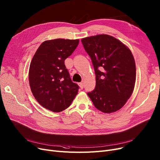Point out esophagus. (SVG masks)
I'll use <instances>...</instances> for the list:
<instances>
[{
	"label": "esophagus",
	"instance_id": "esophagus-1",
	"mask_svg": "<svg viewBox=\"0 0 160 160\" xmlns=\"http://www.w3.org/2000/svg\"><path fill=\"white\" fill-rule=\"evenodd\" d=\"M78 85H79V87H80V88H81V89H82V88H83V87H84V85H83V83H82V82H79V83H78Z\"/></svg>",
	"mask_w": 160,
	"mask_h": 160
}]
</instances>
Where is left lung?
<instances>
[{"instance_id": "left-lung-1", "label": "left lung", "mask_w": 160, "mask_h": 160, "mask_svg": "<svg viewBox=\"0 0 160 160\" xmlns=\"http://www.w3.org/2000/svg\"><path fill=\"white\" fill-rule=\"evenodd\" d=\"M91 57L96 87L87 93L96 108L106 113L120 110L134 91L135 61L131 50L116 38L106 34L81 39Z\"/></svg>"}]
</instances>
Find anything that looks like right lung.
Instances as JSON below:
<instances>
[{"mask_svg":"<svg viewBox=\"0 0 160 160\" xmlns=\"http://www.w3.org/2000/svg\"><path fill=\"white\" fill-rule=\"evenodd\" d=\"M79 42V39L45 41L32 58L29 70L31 90L39 104L48 110H66L78 93L79 86L70 79L64 61Z\"/></svg>","mask_w":160,"mask_h":160,"instance_id":"add662e5","label":"right lung"}]
</instances>
